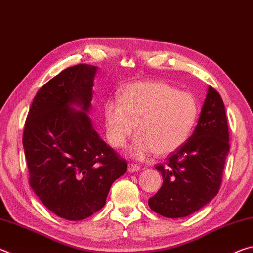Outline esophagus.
Listing matches in <instances>:
<instances>
[{
	"instance_id": "34e87169",
	"label": "esophagus",
	"mask_w": 253,
	"mask_h": 253,
	"mask_svg": "<svg viewBox=\"0 0 253 253\" xmlns=\"http://www.w3.org/2000/svg\"><path fill=\"white\" fill-rule=\"evenodd\" d=\"M127 169H128V172H129V173H136V172H138L140 168L138 165L129 163V164H128V166H127Z\"/></svg>"
}]
</instances>
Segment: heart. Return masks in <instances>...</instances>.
<instances>
[{
  "mask_svg": "<svg viewBox=\"0 0 253 253\" xmlns=\"http://www.w3.org/2000/svg\"><path fill=\"white\" fill-rule=\"evenodd\" d=\"M106 138L121 148L136 130L129 154L143 160L155 152L165 156L176 152L192 135L199 116L193 93L179 91L164 81H137L122 89L118 100L104 105Z\"/></svg>",
  "mask_w": 253,
  "mask_h": 253,
  "instance_id": "obj_1",
  "label": "heart"
}]
</instances>
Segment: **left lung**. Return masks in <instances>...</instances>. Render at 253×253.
Listing matches in <instances>:
<instances>
[{"label":"left lung","mask_w":253,"mask_h":253,"mask_svg":"<svg viewBox=\"0 0 253 253\" xmlns=\"http://www.w3.org/2000/svg\"><path fill=\"white\" fill-rule=\"evenodd\" d=\"M229 148L223 100L215 89L209 87L193 134L165 165L156 166L163 185L148 200L149 208L170 219L202 209L220 190Z\"/></svg>","instance_id":"left-lung-1"}]
</instances>
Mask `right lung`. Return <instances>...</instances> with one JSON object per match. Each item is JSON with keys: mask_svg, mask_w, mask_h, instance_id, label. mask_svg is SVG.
<instances>
[{"mask_svg": "<svg viewBox=\"0 0 253 253\" xmlns=\"http://www.w3.org/2000/svg\"><path fill=\"white\" fill-rule=\"evenodd\" d=\"M98 67L77 65L34 97L23 132L30 186L62 219L80 221L105 207L127 163L100 138L89 113Z\"/></svg>", "mask_w": 253, "mask_h": 253, "instance_id": "right-lung-1", "label": "right lung"}]
</instances>
